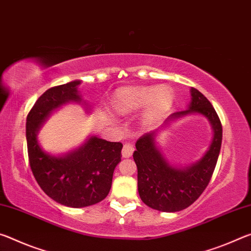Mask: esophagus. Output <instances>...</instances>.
I'll return each instance as SVG.
<instances>
[{
    "label": "esophagus",
    "instance_id": "obj_1",
    "mask_svg": "<svg viewBox=\"0 0 251 251\" xmlns=\"http://www.w3.org/2000/svg\"><path fill=\"white\" fill-rule=\"evenodd\" d=\"M134 151V148L130 143H125V146L122 148V157L123 158H130L132 155Z\"/></svg>",
    "mask_w": 251,
    "mask_h": 251
}]
</instances>
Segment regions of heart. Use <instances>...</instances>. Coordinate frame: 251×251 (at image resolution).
<instances>
[{
    "label": "heart",
    "mask_w": 251,
    "mask_h": 251,
    "mask_svg": "<svg viewBox=\"0 0 251 251\" xmlns=\"http://www.w3.org/2000/svg\"><path fill=\"white\" fill-rule=\"evenodd\" d=\"M174 92L167 85L161 87H130L119 90L114 99V109L128 113L146 106L143 121L153 123L174 103Z\"/></svg>",
    "instance_id": "heart-1"
}]
</instances>
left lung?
<instances>
[{"instance_id": "8db88e82", "label": "left lung", "mask_w": 251, "mask_h": 251, "mask_svg": "<svg viewBox=\"0 0 251 251\" xmlns=\"http://www.w3.org/2000/svg\"><path fill=\"white\" fill-rule=\"evenodd\" d=\"M188 109L172 113L163 125L152 132L143 134L135 143L134 162L138 168V191L148 207L163 212H176L188 208L199 198L210 181L219 157L223 126L210 101L191 88ZM188 114L206 117L213 129L211 146L198 162L186 167L171 165L163 155L156 142L160 130L171 121Z\"/></svg>"}]
</instances>
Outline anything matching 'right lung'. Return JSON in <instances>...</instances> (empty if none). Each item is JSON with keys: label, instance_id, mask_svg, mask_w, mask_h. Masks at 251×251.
Returning a JSON list of instances; mask_svg holds the SVG:
<instances>
[{"label": "right lung", "instance_id": "add662e5", "mask_svg": "<svg viewBox=\"0 0 251 251\" xmlns=\"http://www.w3.org/2000/svg\"><path fill=\"white\" fill-rule=\"evenodd\" d=\"M80 84L81 80H75L47 90L26 118L27 153L34 178L51 199L71 208L92 206L109 195L122 150V143L97 135H89L83 145L63 154H51L42 149L39 131L55 110L76 103L85 112H91V105L77 90Z\"/></svg>", "mask_w": 251, "mask_h": 251}]
</instances>
